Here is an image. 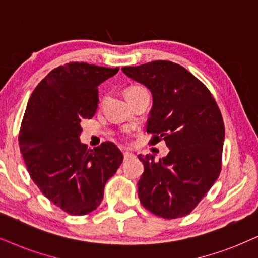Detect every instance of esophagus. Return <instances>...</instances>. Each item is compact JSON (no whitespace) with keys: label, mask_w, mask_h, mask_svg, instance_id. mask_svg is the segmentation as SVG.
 I'll use <instances>...</instances> for the list:
<instances>
[{"label":"esophagus","mask_w":258,"mask_h":258,"mask_svg":"<svg viewBox=\"0 0 258 258\" xmlns=\"http://www.w3.org/2000/svg\"><path fill=\"white\" fill-rule=\"evenodd\" d=\"M123 157H125V159H130L132 157H135V155L131 152H127V151H123Z\"/></svg>","instance_id":"obj_1"}]
</instances>
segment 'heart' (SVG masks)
I'll list each match as a JSON object with an SVG mask.
<instances>
[{"label":"heart","mask_w":258,"mask_h":258,"mask_svg":"<svg viewBox=\"0 0 258 258\" xmlns=\"http://www.w3.org/2000/svg\"><path fill=\"white\" fill-rule=\"evenodd\" d=\"M142 91H148L143 86H138V84H135V86H130L126 89V97L137 95V94L142 93Z\"/></svg>","instance_id":"heart-1"}]
</instances>
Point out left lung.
Listing matches in <instances>:
<instances>
[{"label":"left lung","mask_w":258,"mask_h":258,"mask_svg":"<svg viewBox=\"0 0 258 258\" xmlns=\"http://www.w3.org/2000/svg\"><path fill=\"white\" fill-rule=\"evenodd\" d=\"M122 71L152 93L146 125L150 144L164 140L170 149L159 162L152 155L138 156L144 164L140 202L165 219L188 216L221 171L225 126L219 107L199 78L172 61L155 60Z\"/></svg>","instance_id":"8db88e82"}]
</instances>
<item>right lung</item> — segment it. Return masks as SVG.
<instances>
[{
  "instance_id": "1",
  "label": "right lung",
  "mask_w": 258,
  "mask_h": 258,
  "mask_svg": "<svg viewBox=\"0 0 258 258\" xmlns=\"http://www.w3.org/2000/svg\"><path fill=\"white\" fill-rule=\"evenodd\" d=\"M119 68L71 61L41 80L29 97L19 131V148L42 194L71 216L96 210L105 184L123 156L115 144L94 150L81 144V121L96 112L100 83Z\"/></svg>"
}]
</instances>
